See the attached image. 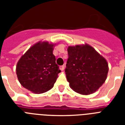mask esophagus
Here are the masks:
<instances>
[{"mask_svg":"<svg viewBox=\"0 0 125 125\" xmlns=\"http://www.w3.org/2000/svg\"><path fill=\"white\" fill-rule=\"evenodd\" d=\"M60 69L61 71H63V70H64V69H65V67L63 65H62V66H60Z\"/></svg>","mask_w":125,"mask_h":125,"instance_id":"esophagus-1","label":"esophagus"}]
</instances>
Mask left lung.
Instances as JSON below:
<instances>
[{"instance_id":"1","label":"left lung","mask_w":125,"mask_h":125,"mask_svg":"<svg viewBox=\"0 0 125 125\" xmlns=\"http://www.w3.org/2000/svg\"><path fill=\"white\" fill-rule=\"evenodd\" d=\"M65 70L70 87L75 92L89 95L96 92L106 79L107 62L90 45L69 46Z\"/></svg>"}]
</instances>
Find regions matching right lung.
<instances>
[{"instance_id": "obj_1", "label": "right lung", "mask_w": 125, "mask_h": 125, "mask_svg": "<svg viewBox=\"0 0 125 125\" xmlns=\"http://www.w3.org/2000/svg\"><path fill=\"white\" fill-rule=\"evenodd\" d=\"M54 44L39 42L28 49L17 63V78L24 88L42 94L53 87L61 72L52 54Z\"/></svg>"}]
</instances>
